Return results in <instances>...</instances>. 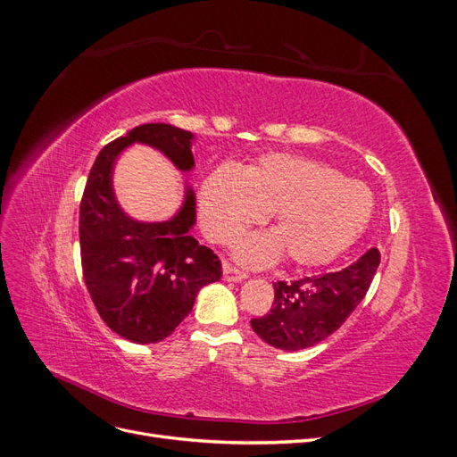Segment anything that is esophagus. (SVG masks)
I'll use <instances>...</instances> for the list:
<instances>
[{"instance_id":"34e87169","label":"esophagus","mask_w":457,"mask_h":457,"mask_svg":"<svg viewBox=\"0 0 457 457\" xmlns=\"http://www.w3.org/2000/svg\"><path fill=\"white\" fill-rule=\"evenodd\" d=\"M223 278L227 282H242L247 278V274L238 270L237 267H232L230 262H223Z\"/></svg>"}]
</instances>
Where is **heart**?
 <instances>
[{
    "mask_svg": "<svg viewBox=\"0 0 457 457\" xmlns=\"http://www.w3.org/2000/svg\"><path fill=\"white\" fill-rule=\"evenodd\" d=\"M269 213L274 230L242 240L237 259L267 267L286 253L299 267H322L362 237L373 195L368 185L329 165L278 152L245 171L223 165L204 179L198 215L210 240L232 244Z\"/></svg>",
    "mask_w": 457,
    "mask_h": 457,
    "instance_id": "1",
    "label": "heart"
}]
</instances>
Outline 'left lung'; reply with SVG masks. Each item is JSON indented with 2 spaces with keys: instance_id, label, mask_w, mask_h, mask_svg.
I'll return each mask as SVG.
<instances>
[{
  "instance_id": "1",
  "label": "left lung",
  "mask_w": 457,
  "mask_h": 457,
  "mask_svg": "<svg viewBox=\"0 0 457 457\" xmlns=\"http://www.w3.org/2000/svg\"><path fill=\"white\" fill-rule=\"evenodd\" d=\"M379 267V252H366L337 272L307 276L295 282H276L274 303L267 316L253 318L255 334L272 347L301 351L334 334L361 305Z\"/></svg>"
}]
</instances>
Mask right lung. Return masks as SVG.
Segmentation results:
<instances>
[{
    "label": "right lung",
    "instance_id": "add662e5",
    "mask_svg": "<svg viewBox=\"0 0 457 457\" xmlns=\"http://www.w3.org/2000/svg\"><path fill=\"white\" fill-rule=\"evenodd\" d=\"M192 143L195 135L170 123L135 128L99 152L81 198L86 286L106 326L133 343H158L171 336L200 289L220 278V261L190 234L196 225V198L188 183L170 219L139 220L116 198V162L126 148L145 145L188 173L195 168Z\"/></svg>",
    "mask_w": 457,
    "mask_h": 457
}]
</instances>
